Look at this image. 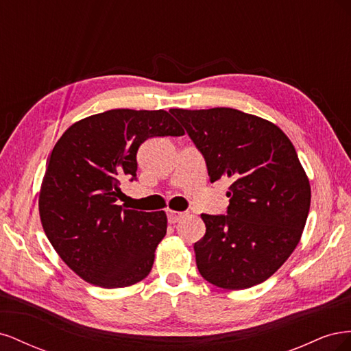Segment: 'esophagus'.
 I'll return each instance as SVG.
<instances>
[{
    "mask_svg": "<svg viewBox=\"0 0 351 351\" xmlns=\"http://www.w3.org/2000/svg\"><path fill=\"white\" fill-rule=\"evenodd\" d=\"M167 217H168V222L169 224H176V222H178L180 219H182L184 217L183 212H177V210H173V209H167Z\"/></svg>",
    "mask_w": 351,
    "mask_h": 351,
    "instance_id": "obj_1",
    "label": "esophagus"
}]
</instances>
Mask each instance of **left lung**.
<instances>
[{
    "mask_svg": "<svg viewBox=\"0 0 351 351\" xmlns=\"http://www.w3.org/2000/svg\"><path fill=\"white\" fill-rule=\"evenodd\" d=\"M169 112L204 155L210 183L231 180L227 215H200V275L226 290L263 282L299 244L311 208L309 178L293 143L278 125L239 110Z\"/></svg>",
    "mask_w": 351,
    "mask_h": 351,
    "instance_id": "obj_1",
    "label": "left lung"
}]
</instances>
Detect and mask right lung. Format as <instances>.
I'll list each match as a JSON object with an SVG mask.
<instances>
[{"instance_id":"right-lung-1","label":"right lung","mask_w":351,"mask_h":351,"mask_svg":"<svg viewBox=\"0 0 351 351\" xmlns=\"http://www.w3.org/2000/svg\"><path fill=\"white\" fill-rule=\"evenodd\" d=\"M183 134L164 110H110L60 137L42 180L39 215L52 247L80 278L121 289L147 277L167 215L117 205L120 183L136 178V154L146 139Z\"/></svg>"}]
</instances>
